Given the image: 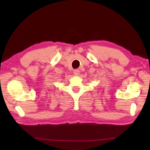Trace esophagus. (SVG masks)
Returning <instances> with one entry per match:
<instances>
[{
	"mask_svg": "<svg viewBox=\"0 0 150 150\" xmlns=\"http://www.w3.org/2000/svg\"><path fill=\"white\" fill-rule=\"evenodd\" d=\"M73 73H74L75 75H79L80 74V71L79 69H75L74 71H73Z\"/></svg>",
	"mask_w": 150,
	"mask_h": 150,
	"instance_id": "1",
	"label": "esophagus"
}]
</instances>
